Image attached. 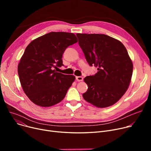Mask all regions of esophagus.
Instances as JSON below:
<instances>
[{
    "label": "esophagus",
    "instance_id": "1",
    "mask_svg": "<svg viewBox=\"0 0 151 151\" xmlns=\"http://www.w3.org/2000/svg\"><path fill=\"white\" fill-rule=\"evenodd\" d=\"M76 80L78 81H82L83 80V78L82 76H76Z\"/></svg>",
    "mask_w": 151,
    "mask_h": 151
}]
</instances>
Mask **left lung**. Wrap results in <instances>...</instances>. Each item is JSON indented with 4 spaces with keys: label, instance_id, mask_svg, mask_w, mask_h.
Masks as SVG:
<instances>
[{
    "label": "left lung",
    "instance_id": "8db88e82",
    "mask_svg": "<svg viewBox=\"0 0 151 151\" xmlns=\"http://www.w3.org/2000/svg\"><path fill=\"white\" fill-rule=\"evenodd\" d=\"M78 43L91 66L97 73L84 78L88 89L84 99L93 106H111L124 96L130 85L133 63L124 45L105 34H77Z\"/></svg>",
    "mask_w": 151,
    "mask_h": 151
}]
</instances>
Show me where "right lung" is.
Instances as JSON below:
<instances>
[{
    "label": "right lung",
    "instance_id": "right-lung-1",
    "mask_svg": "<svg viewBox=\"0 0 151 151\" xmlns=\"http://www.w3.org/2000/svg\"><path fill=\"white\" fill-rule=\"evenodd\" d=\"M78 42L73 33L51 32L32 41L18 66L22 88L35 105L49 107L60 102L75 80L54 68L63 65L62 54Z\"/></svg>",
    "mask_w": 151,
    "mask_h": 151
}]
</instances>
